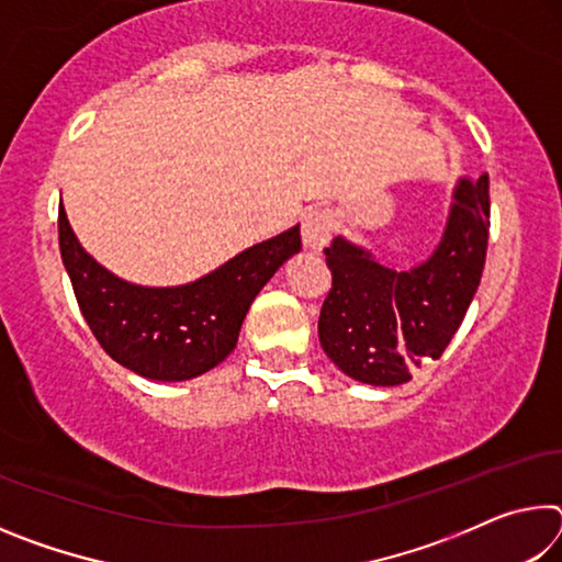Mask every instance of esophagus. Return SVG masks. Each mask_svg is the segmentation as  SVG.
Returning a JSON list of instances; mask_svg holds the SVG:
<instances>
[{
    "label": "esophagus",
    "mask_w": 562,
    "mask_h": 562,
    "mask_svg": "<svg viewBox=\"0 0 562 562\" xmlns=\"http://www.w3.org/2000/svg\"><path fill=\"white\" fill-rule=\"evenodd\" d=\"M331 240V215L327 211H310L302 221V243L312 252H322Z\"/></svg>",
    "instance_id": "obj_1"
}]
</instances>
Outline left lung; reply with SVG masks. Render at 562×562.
I'll return each instance as SVG.
<instances>
[{
  "mask_svg": "<svg viewBox=\"0 0 562 562\" xmlns=\"http://www.w3.org/2000/svg\"><path fill=\"white\" fill-rule=\"evenodd\" d=\"M491 225L488 176L459 178L439 245L414 268H392L337 235L325 250L331 290L319 345L347 376L398 386L439 359L481 284Z\"/></svg>",
  "mask_w": 562,
  "mask_h": 562,
  "instance_id": "8db88e82",
  "label": "left lung"
}]
</instances>
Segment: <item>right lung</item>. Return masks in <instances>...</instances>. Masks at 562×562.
<instances>
[{
  "label": "right lung",
  "mask_w": 562,
  "mask_h": 562,
  "mask_svg": "<svg viewBox=\"0 0 562 562\" xmlns=\"http://www.w3.org/2000/svg\"><path fill=\"white\" fill-rule=\"evenodd\" d=\"M59 247L81 315L106 355L144 379L188 382L231 355L252 300L302 240L294 225L176 288H146L103 268L74 235L64 205Z\"/></svg>",
  "instance_id": "add662e5"
}]
</instances>
